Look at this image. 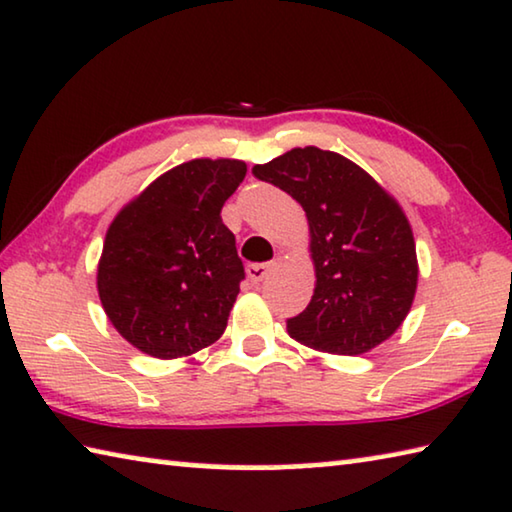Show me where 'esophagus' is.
I'll use <instances>...</instances> for the list:
<instances>
[{
  "instance_id": "1",
  "label": "esophagus",
  "mask_w": 512,
  "mask_h": 512,
  "mask_svg": "<svg viewBox=\"0 0 512 512\" xmlns=\"http://www.w3.org/2000/svg\"><path fill=\"white\" fill-rule=\"evenodd\" d=\"M246 273H248V278H250V282H253V285H259V282H262L266 275L271 273V264H248Z\"/></svg>"
}]
</instances>
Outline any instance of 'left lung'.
<instances>
[{
    "mask_svg": "<svg viewBox=\"0 0 512 512\" xmlns=\"http://www.w3.org/2000/svg\"><path fill=\"white\" fill-rule=\"evenodd\" d=\"M253 175L287 191L310 223L314 296L287 321L289 335L335 355H362L392 337L419 278L399 202L351 159L314 145L255 166Z\"/></svg>",
    "mask_w": 512,
    "mask_h": 512,
    "instance_id": "obj_1",
    "label": "left lung"
}]
</instances>
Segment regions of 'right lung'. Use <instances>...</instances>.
Masks as SVG:
<instances>
[{"instance_id":"1","label":"right lung","mask_w":512,"mask_h":512,"mask_svg":"<svg viewBox=\"0 0 512 512\" xmlns=\"http://www.w3.org/2000/svg\"><path fill=\"white\" fill-rule=\"evenodd\" d=\"M239 159H191L120 209L97 264V294L120 335L159 360L214 344L246 278L221 209Z\"/></svg>"}]
</instances>
